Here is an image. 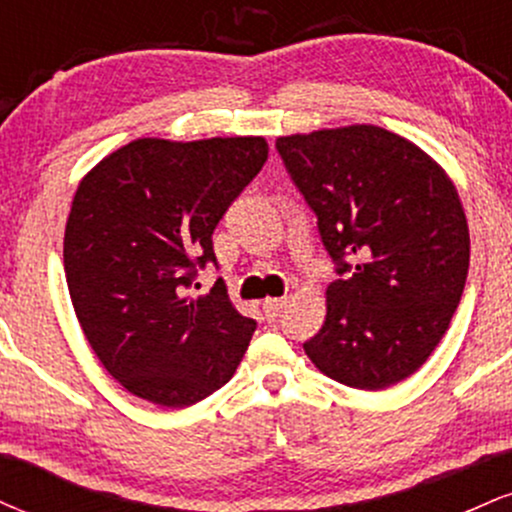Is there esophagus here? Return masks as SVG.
<instances>
[{
	"mask_svg": "<svg viewBox=\"0 0 512 512\" xmlns=\"http://www.w3.org/2000/svg\"><path fill=\"white\" fill-rule=\"evenodd\" d=\"M262 308H264V315H267V317L281 315V310L286 308V298H267V301L262 303Z\"/></svg>",
	"mask_w": 512,
	"mask_h": 512,
	"instance_id": "34e87169",
	"label": "esophagus"
}]
</instances>
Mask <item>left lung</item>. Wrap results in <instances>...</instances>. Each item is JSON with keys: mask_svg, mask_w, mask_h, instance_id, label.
I'll return each mask as SVG.
<instances>
[{"mask_svg": "<svg viewBox=\"0 0 512 512\" xmlns=\"http://www.w3.org/2000/svg\"><path fill=\"white\" fill-rule=\"evenodd\" d=\"M276 149L337 272L354 269L327 286L325 325L305 354L356 390L402 383L448 332L467 281L469 228L455 182L421 146L375 125L289 134Z\"/></svg>", "mask_w": 512, "mask_h": 512, "instance_id": "obj_1", "label": "left lung"}]
</instances>
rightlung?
Here are the masks:
<instances>
[{"instance_id":"right-lung-1","label":"right lung","mask_w":512,"mask_h":512,"mask_svg":"<svg viewBox=\"0 0 512 512\" xmlns=\"http://www.w3.org/2000/svg\"><path fill=\"white\" fill-rule=\"evenodd\" d=\"M269 154L264 137L134 139L81 178L64 228L74 313L105 370L182 409L236 373L257 322L226 286L187 296L214 262L211 233Z\"/></svg>"}]
</instances>
